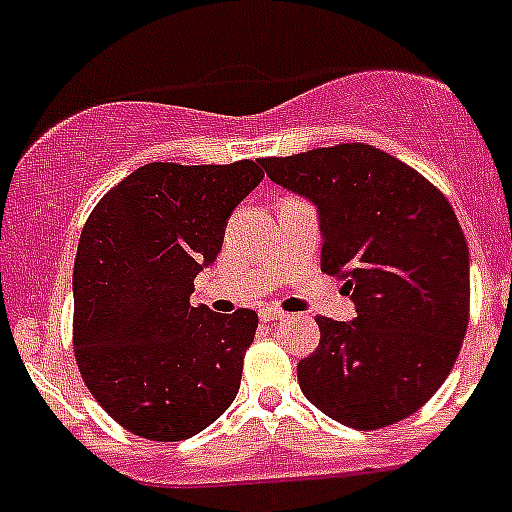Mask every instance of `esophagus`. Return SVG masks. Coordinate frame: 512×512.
<instances>
[{
    "instance_id": "esophagus-1",
    "label": "esophagus",
    "mask_w": 512,
    "mask_h": 512,
    "mask_svg": "<svg viewBox=\"0 0 512 512\" xmlns=\"http://www.w3.org/2000/svg\"><path fill=\"white\" fill-rule=\"evenodd\" d=\"M284 316H289V314H284V311L276 309V306H266V309L261 311V319L264 321H276V319H284Z\"/></svg>"
}]
</instances>
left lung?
Instances as JSON below:
<instances>
[{
  "mask_svg": "<svg viewBox=\"0 0 512 512\" xmlns=\"http://www.w3.org/2000/svg\"><path fill=\"white\" fill-rule=\"evenodd\" d=\"M276 186L316 206L321 271L342 276L357 316H319L301 392L354 430L420 410L460 354L470 311V251L447 198L417 170L364 143L261 158Z\"/></svg>",
  "mask_w": 512,
  "mask_h": 512,
  "instance_id": "left-lung-1",
  "label": "left lung"
}]
</instances>
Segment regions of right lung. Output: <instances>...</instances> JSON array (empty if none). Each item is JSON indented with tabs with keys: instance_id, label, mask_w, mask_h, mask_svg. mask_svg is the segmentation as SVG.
I'll list each match as a JSON object with an SVG mask.
<instances>
[{
	"instance_id": "right-lung-1",
	"label": "right lung",
	"mask_w": 512,
	"mask_h": 512,
	"mask_svg": "<svg viewBox=\"0 0 512 512\" xmlns=\"http://www.w3.org/2000/svg\"><path fill=\"white\" fill-rule=\"evenodd\" d=\"M261 180L253 160L148 163L87 218L72 274L75 359L92 397L133 435L188 440L236 399L259 316L191 306V294Z\"/></svg>"
}]
</instances>
